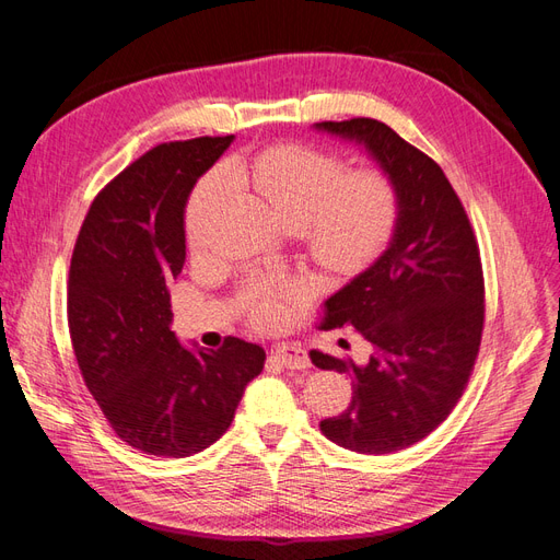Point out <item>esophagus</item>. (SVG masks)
<instances>
[{
    "label": "esophagus",
    "mask_w": 560,
    "mask_h": 560,
    "mask_svg": "<svg viewBox=\"0 0 560 560\" xmlns=\"http://www.w3.org/2000/svg\"><path fill=\"white\" fill-rule=\"evenodd\" d=\"M273 358L284 366V369H306L311 366L308 354L301 348H276Z\"/></svg>",
    "instance_id": "1"
}]
</instances>
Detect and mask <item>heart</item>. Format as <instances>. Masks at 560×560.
<instances>
[{
    "label": "heart",
    "instance_id": "heart-1",
    "mask_svg": "<svg viewBox=\"0 0 560 560\" xmlns=\"http://www.w3.org/2000/svg\"><path fill=\"white\" fill-rule=\"evenodd\" d=\"M348 170L334 151L301 142L266 147L235 165L238 177L257 189L290 229H301L313 259L327 270L348 273L369 264L393 235L399 200L395 184L378 167ZM226 198V177H202L186 208V235L194 249H206ZM287 294H299L292 284ZM254 319L273 327L280 303L270 287L254 292Z\"/></svg>",
    "mask_w": 560,
    "mask_h": 560
}]
</instances>
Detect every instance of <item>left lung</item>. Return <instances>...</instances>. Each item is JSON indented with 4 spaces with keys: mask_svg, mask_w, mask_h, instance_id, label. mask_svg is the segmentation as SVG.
<instances>
[{
    "mask_svg": "<svg viewBox=\"0 0 560 560\" xmlns=\"http://www.w3.org/2000/svg\"><path fill=\"white\" fill-rule=\"evenodd\" d=\"M315 128L364 144L399 200L389 247L325 301L319 329L352 327L374 354L354 364L311 350L315 366L352 378L348 409L319 430L354 453H397L442 425L474 371L486 315L479 243L442 167L393 128L364 116Z\"/></svg>",
    "mask_w": 560,
    "mask_h": 560,
    "instance_id": "left-lung-1",
    "label": "left lung"
}]
</instances>
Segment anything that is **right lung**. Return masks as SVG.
I'll list each match as a JSON object with an SVG mask.
<instances>
[{
  "label": "right lung",
  "mask_w": 560,
  "mask_h": 560,
  "mask_svg": "<svg viewBox=\"0 0 560 560\" xmlns=\"http://www.w3.org/2000/svg\"><path fill=\"white\" fill-rule=\"evenodd\" d=\"M231 142L149 149L95 196L72 252L67 322L83 383L118 439L147 455L186 457L214 444L264 369L257 343L231 336L194 352L171 331L186 200Z\"/></svg>",
  "instance_id": "1"
}]
</instances>
